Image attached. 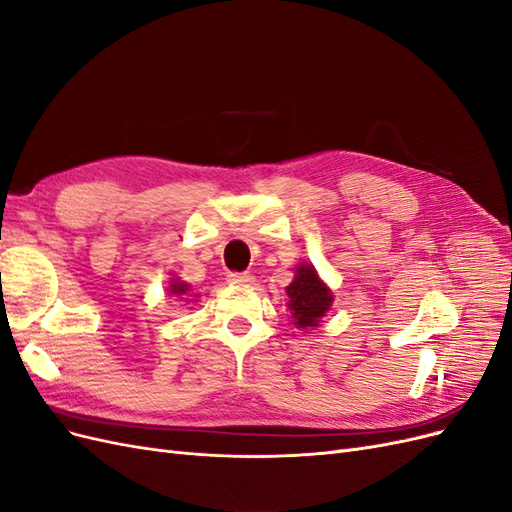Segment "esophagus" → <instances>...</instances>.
<instances>
[{"label": "esophagus", "mask_w": 512, "mask_h": 512, "mask_svg": "<svg viewBox=\"0 0 512 512\" xmlns=\"http://www.w3.org/2000/svg\"><path fill=\"white\" fill-rule=\"evenodd\" d=\"M228 282L237 286H250L254 282V275L250 273H228Z\"/></svg>", "instance_id": "esophagus-1"}]
</instances>
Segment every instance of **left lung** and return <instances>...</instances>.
Listing matches in <instances>:
<instances>
[{
    "instance_id": "left-lung-1",
    "label": "left lung",
    "mask_w": 512,
    "mask_h": 512,
    "mask_svg": "<svg viewBox=\"0 0 512 512\" xmlns=\"http://www.w3.org/2000/svg\"><path fill=\"white\" fill-rule=\"evenodd\" d=\"M290 297V312L292 318L297 320L301 329L316 327L320 318L329 312V305L333 303L331 290L320 282L314 267L301 265L294 275V282L286 288Z\"/></svg>"
}]
</instances>
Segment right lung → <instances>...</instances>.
I'll use <instances>...</instances> for the list:
<instances>
[{
	"label": "right lung",
	"mask_w": 512,
	"mask_h": 512,
	"mask_svg": "<svg viewBox=\"0 0 512 512\" xmlns=\"http://www.w3.org/2000/svg\"><path fill=\"white\" fill-rule=\"evenodd\" d=\"M185 290H188V284H181V282L170 284V292L173 294H185Z\"/></svg>",
	"instance_id": "obj_1"
}]
</instances>
